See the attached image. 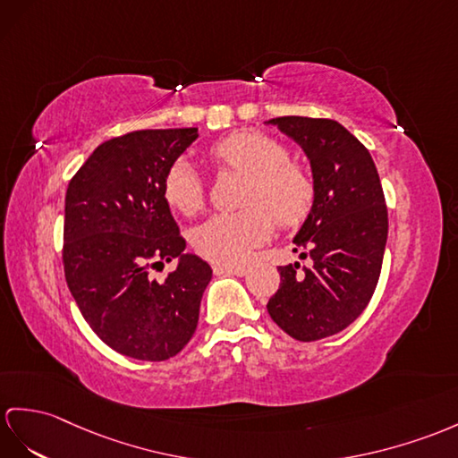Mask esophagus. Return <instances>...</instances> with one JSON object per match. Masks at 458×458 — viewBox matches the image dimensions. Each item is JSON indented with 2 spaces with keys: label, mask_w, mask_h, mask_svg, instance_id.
Masks as SVG:
<instances>
[{
  "label": "esophagus",
  "mask_w": 458,
  "mask_h": 458,
  "mask_svg": "<svg viewBox=\"0 0 458 458\" xmlns=\"http://www.w3.org/2000/svg\"><path fill=\"white\" fill-rule=\"evenodd\" d=\"M214 270L219 274V272H225V274H231V276H244L249 270L244 266H231V264H216Z\"/></svg>",
  "instance_id": "esophagus-1"
}]
</instances>
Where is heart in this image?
Returning <instances> with one entry per match:
<instances>
[{
	"instance_id": "obj_1",
	"label": "heart",
	"mask_w": 458,
	"mask_h": 458,
	"mask_svg": "<svg viewBox=\"0 0 458 458\" xmlns=\"http://www.w3.org/2000/svg\"><path fill=\"white\" fill-rule=\"evenodd\" d=\"M221 169L247 176L235 214H219L194 233L196 250L206 259L237 266L249 260L274 229L303 223L315 204L313 173L287 159V148L262 131H233L209 148ZM163 196L182 216H196L206 204V186L194 166L178 159L165 173Z\"/></svg>"
}]
</instances>
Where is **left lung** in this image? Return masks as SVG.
Returning <instances> with one entry per match:
<instances>
[{
	"label": "left lung",
	"mask_w": 458,
	"mask_h": 458,
	"mask_svg": "<svg viewBox=\"0 0 458 458\" xmlns=\"http://www.w3.org/2000/svg\"><path fill=\"white\" fill-rule=\"evenodd\" d=\"M305 149L313 169V209L295 235V252L313 260L280 266L267 313L289 336L317 342L358 318L375 293L388 235V211L371 153L336 120L272 118Z\"/></svg>",
	"instance_id": "1"
}]
</instances>
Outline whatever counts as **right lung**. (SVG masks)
Instances as JSON below:
<instances>
[{
	"mask_svg": "<svg viewBox=\"0 0 458 458\" xmlns=\"http://www.w3.org/2000/svg\"><path fill=\"white\" fill-rule=\"evenodd\" d=\"M198 128L138 130L100 143L65 192L64 274L87 325L114 352L165 361L191 342L211 267L163 196L169 166ZM181 258L165 283L148 270Z\"/></svg>",
	"mask_w": 458,
	"mask_h": 458,
	"instance_id": "right-lung-1",
	"label": "right lung"
}]
</instances>
